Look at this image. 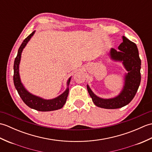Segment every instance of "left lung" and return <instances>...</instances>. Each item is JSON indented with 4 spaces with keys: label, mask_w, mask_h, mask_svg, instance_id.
Here are the masks:
<instances>
[{
    "label": "left lung",
    "mask_w": 152,
    "mask_h": 152,
    "mask_svg": "<svg viewBox=\"0 0 152 152\" xmlns=\"http://www.w3.org/2000/svg\"><path fill=\"white\" fill-rule=\"evenodd\" d=\"M122 38L123 42L118 46L119 51L112 48L109 53L112 60L122 62L128 72L125 75L124 86L120 93L114 98L102 99L94 94L89 86L87 85V89L93 102L98 107L116 109L125 106L133 100L139 88L141 81V60L137 46L124 36Z\"/></svg>",
    "instance_id": "8db88e82"
}]
</instances>
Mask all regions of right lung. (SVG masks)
<instances>
[{
  "instance_id": "obj_1",
  "label": "right lung",
  "mask_w": 152,
  "mask_h": 152,
  "mask_svg": "<svg viewBox=\"0 0 152 152\" xmlns=\"http://www.w3.org/2000/svg\"><path fill=\"white\" fill-rule=\"evenodd\" d=\"M35 33V31H33L31 34L25 38L23 42L21 45L19 47L17 57H15L14 64V83L15 89H17L18 94L20 96V97L23 100L25 104H26L28 107L36 110L38 111L41 112H48V111H53L56 110L61 109L65 104L66 101V99L68 95H69V86L70 84L71 77L69 78L67 81V88L66 89L62 94L58 96L57 97L54 98L52 99H44L31 94V93L28 92L27 90L25 88V87L21 83L20 76H19V63H20L21 53L24 48L26 46L28 42L30 40L31 37L33 36Z\"/></svg>"
}]
</instances>
